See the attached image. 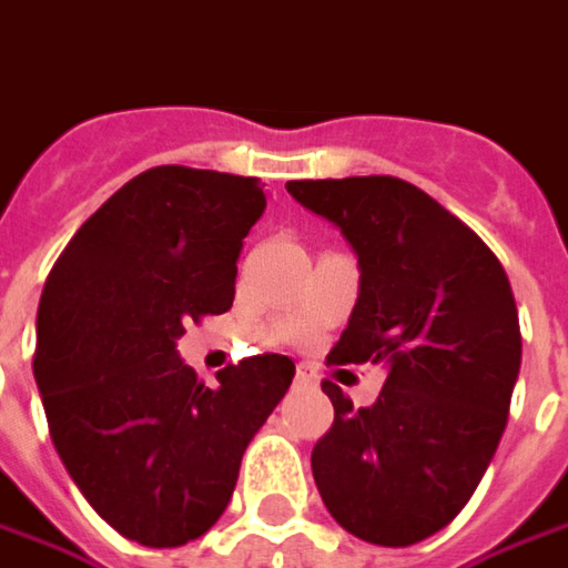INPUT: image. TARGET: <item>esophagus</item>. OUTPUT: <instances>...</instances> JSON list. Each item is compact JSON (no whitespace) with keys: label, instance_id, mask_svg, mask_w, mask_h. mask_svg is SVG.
Masks as SVG:
<instances>
[{"label":"esophagus","instance_id":"34e87169","mask_svg":"<svg viewBox=\"0 0 568 568\" xmlns=\"http://www.w3.org/2000/svg\"><path fill=\"white\" fill-rule=\"evenodd\" d=\"M293 386H300V389H312V386H315V377L308 374L306 367H296V381H293Z\"/></svg>","mask_w":568,"mask_h":568}]
</instances>
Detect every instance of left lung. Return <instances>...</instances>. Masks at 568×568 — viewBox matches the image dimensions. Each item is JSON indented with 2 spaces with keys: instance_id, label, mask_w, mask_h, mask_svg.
Wrapping results in <instances>:
<instances>
[{
  "instance_id": "obj_1",
  "label": "left lung",
  "mask_w": 568,
  "mask_h": 568,
  "mask_svg": "<svg viewBox=\"0 0 568 568\" xmlns=\"http://www.w3.org/2000/svg\"><path fill=\"white\" fill-rule=\"evenodd\" d=\"M358 260V300L327 362L381 365V396L312 448L324 507L355 538L408 547L455 519L495 457L519 377L514 291L476 234L393 175L287 182Z\"/></svg>"
}]
</instances>
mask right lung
I'll use <instances>...</instances> for the list:
<instances>
[{
    "label": "right lung",
    "mask_w": 568,
    "mask_h": 568,
    "mask_svg": "<svg viewBox=\"0 0 568 568\" xmlns=\"http://www.w3.org/2000/svg\"><path fill=\"white\" fill-rule=\"evenodd\" d=\"M260 179L154 166L101 203L42 287L37 377L54 452L129 541L182 547L213 529L246 445L291 389L287 355L197 381L175 343L234 303Z\"/></svg>",
    "instance_id": "1"
}]
</instances>
